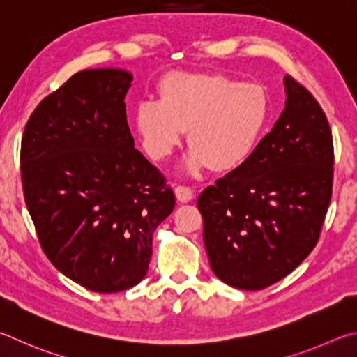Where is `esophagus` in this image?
I'll return each instance as SVG.
<instances>
[{"label":"esophagus","instance_id":"obj_1","mask_svg":"<svg viewBox=\"0 0 357 357\" xmlns=\"http://www.w3.org/2000/svg\"><path fill=\"white\" fill-rule=\"evenodd\" d=\"M175 192V197H177L178 202H190L192 201V197H195V191H192L190 186H175L174 188Z\"/></svg>","mask_w":357,"mask_h":357}]
</instances>
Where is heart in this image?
<instances>
[{"label": "heart", "instance_id": "obj_1", "mask_svg": "<svg viewBox=\"0 0 357 357\" xmlns=\"http://www.w3.org/2000/svg\"><path fill=\"white\" fill-rule=\"evenodd\" d=\"M158 102L135 108L136 133L153 160H165L188 128L186 169L232 172L251 160L271 116L266 87L224 73L171 72L156 86Z\"/></svg>", "mask_w": 357, "mask_h": 357}]
</instances>
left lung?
Returning <instances> with one entry per match:
<instances>
[{"mask_svg": "<svg viewBox=\"0 0 357 357\" xmlns=\"http://www.w3.org/2000/svg\"><path fill=\"white\" fill-rule=\"evenodd\" d=\"M285 109L245 166L197 199L216 278L264 290L290 274L320 238L333 195V135L321 106L291 77Z\"/></svg>", "mask_w": 357, "mask_h": 357, "instance_id": "left-lung-1", "label": "left lung"}]
</instances>
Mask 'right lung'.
<instances>
[{"instance_id": "right-lung-1", "label": "right lung", "mask_w": 357, "mask_h": 357, "mask_svg": "<svg viewBox=\"0 0 357 357\" xmlns=\"http://www.w3.org/2000/svg\"><path fill=\"white\" fill-rule=\"evenodd\" d=\"M131 73L91 68L37 105L22 137L24 202L58 270L98 293L139 284L175 196L130 133Z\"/></svg>"}]
</instances>
